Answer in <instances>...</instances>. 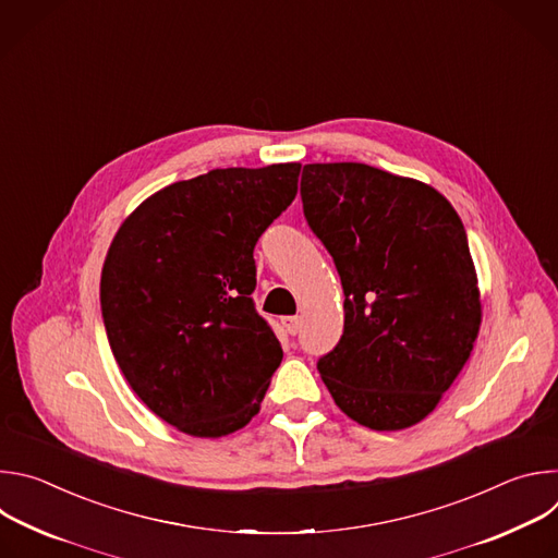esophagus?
<instances>
[{"label": "esophagus", "mask_w": 558, "mask_h": 558, "mask_svg": "<svg viewBox=\"0 0 558 558\" xmlns=\"http://www.w3.org/2000/svg\"><path fill=\"white\" fill-rule=\"evenodd\" d=\"M282 327L289 336H295L300 331V317L298 315H287L282 317Z\"/></svg>", "instance_id": "esophagus-1"}]
</instances>
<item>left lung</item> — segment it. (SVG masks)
<instances>
[{
  "mask_svg": "<svg viewBox=\"0 0 558 558\" xmlns=\"http://www.w3.org/2000/svg\"><path fill=\"white\" fill-rule=\"evenodd\" d=\"M300 196L344 289V331L317 371L371 430L422 422L482 325L461 218L437 190L364 163L304 166Z\"/></svg>",
  "mask_w": 558,
  "mask_h": 558,
  "instance_id": "obj_1",
  "label": "left lung"
}]
</instances>
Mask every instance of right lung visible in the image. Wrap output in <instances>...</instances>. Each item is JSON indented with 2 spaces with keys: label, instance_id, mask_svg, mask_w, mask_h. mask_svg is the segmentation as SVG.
<instances>
[{
  "label": "right lung",
  "instance_id": "1",
  "mask_svg": "<svg viewBox=\"0 0 558 558\" xmlns=\"http://www.w3.org/2000/svg\"><path fill=\"white\" fill-rule=\"evenodd\" d=\"M300 163L168 185L117 231L101 271L110 349L141 402L194 437L258 411L282 347L256 311L254 247L298 194Z\"/></svg>",
  "mask_w": 558,
  "mask_h": 558
}]
</instances>
